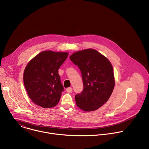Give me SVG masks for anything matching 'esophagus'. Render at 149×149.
Segmentation results:
<instances>
[{"label":"esophagus","instance_id":"esophagus-1","mask_svg":"<svg viewBox=\"0 0 149 149\" xmlns=\"http://www.w3.org/2000/svg\"><path fill=\"white\" fill-rule=\"evenodd\" d=\"M66 90H67V93H71V92L72 91V88L71 87H68V88H67Z\"/></svg>","mask_w":149,"mask_h":149}]
</instances>
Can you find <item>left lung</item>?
<instances>
[{"label":"left lung","mask_w":149,"mask_h":149,"mask_svg":"<svg viewBox=\"0 0 149 149\" xmlns=\"http://www.w3.org/2000/svg\"><path fill=\"white\" fill-rule=\"evenodd\" d=\"M70 58L79 67L84 85L82 93L75 96L76 104L85 111L98 109L108 101L114 88L111 63L93 49L76 52Z\"/></svg>","instance_id":"left-lung-1"}]
</instances>
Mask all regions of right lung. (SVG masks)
<instances>
[{"mask_svg": "<svg viewBox=\"0 0 149 149\" xmlns=\"http://www.w3.org/2000/svg\"><path fill=\"white\" fill-rule=\"evenodd\" d=\"M68 52L42 51L26 65L24 82L28 95L36 105L49 109L56 106L63 91L58 70Z\"/></svg>", "mask_w": 149, "mask_h": 149, "instance_id": "add662e5", "label": "right lung"}]
</instances>
